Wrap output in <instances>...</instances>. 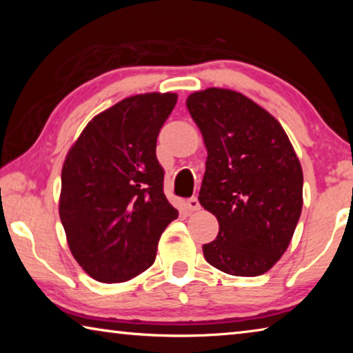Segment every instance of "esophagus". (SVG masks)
I'll list each match as a JSON object with an SVG mask.
<instances>
[{"label":"esophagus","mask_w":353,"mask_h":353,"mask_svg":"<svg viewBox=\"0 0 353 353\" xmlns=\"http://www.w3.org/2000/svg\"><path fill=\"white\" fill-rule=\"evenodd\" d=\"M187 208H188L190 212H198L199 208H201L198 198H191V199H188V201H187Z\"/></svg>","instance_id":"esophagus-1"}]
</instances>
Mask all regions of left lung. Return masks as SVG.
I'll return each mask as SVG.
<instances>
[{
    "instance_id": "8db88e82",
    "label": "left lung",
    "mask_w": 353,
    "mask_h": 353,
    "mask_svg": "<svg viewBox=\"0 0 353 353\" xmlns=\"http://www.w3.org/2000/svg\"><path fill=\"white\" fill-rule=\"evenodd\" d=\"M207 149L199 204L216 216L205 260L230 276L255 277L282 259L303 204V172L276 118L252 99L210 87L187 98Z\"/></svg>"
}]
</instances>
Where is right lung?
Here are the masks:
<instances>
[{
	"label": "right lung",
	"instance_id": "right-lung-1",
	"mask_svg": "<svg viewBox=\"0 0 353 353\" xmlns=\"http://www.w3.org/2000/svg\"><path fill=\"white\" fill-rule=\"evenodd\" d=\"M177 94H134L98 113L68 149L59 216L71 254L92 279L121 283L152 266L179 216L163 193L155 143Z\"/></svg>",
	"mask_w": 353,
	"mask_h": 353
}]
</instances>
